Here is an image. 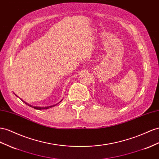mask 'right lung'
Instances as JSON below:
<instances>
[{"label":"right lung","instance_id":"right-lung-1","mask_svg":"<svg viewBox=\"0 0 159 159\" xmlns=\"http://www.w3.org/2000/svg\"><path fill=\"white\" fill-rule=\"evenodd\" d=\"M23 102H25V104H26L27 105H28V106H31V107H32V108H35V109H36V110H46V109H48V108H51V107H53V106H56L57 104H55V105H53V106H47V107H38V106H31V105H29V104H27V103H26L25 102H24L23 100H22Z\"/></svg>","mask_w":159,"mask_h":159}]
</instances>
